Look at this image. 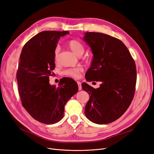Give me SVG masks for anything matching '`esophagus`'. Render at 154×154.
<instances>
[{"label": "esophagus", "mask_w": 154, "mask_h": 154, "mask_svg": "<svg viewBox=\"0 0 154 154\" xmlns=\"http://www.w3.org/2000/svg\"><path fill=\"white\" fill-rule=\"evenodd\" d=\"M78 85V90H81L82 89V83L80 82H77Z\"/></svg>", "instance_id": "34e87169"}]
</instances>
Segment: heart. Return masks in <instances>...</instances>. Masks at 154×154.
<instances>
[{
    "mask_svg": "<svg viewBox=\"0 0 154 154\" xmlns=\"http://www.w3.org/2000/svg\"><path fill=\"white\" fill-rule=\"evenodd\" d=\"M67 46L69 47L71 50L75 53L76 56H81L85 51V47L82 43L76 39H72L67 42ZM59 56V49L57 47L54 51V57L56 62L58 61ZM83 71L82 67H76L66 69L63 71L64 75L69 76L74 78H78L80 76L81 72Z\"/></svg>",
    "mask_w": 154,
    "mask_h": 154,
    "instance_id": "heart-1",
    "label": "heart"
}]
</instances>
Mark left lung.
<instances>
[{
    "label": "left lung",
    "mask_w": 154,
    "mask_h": 154,
    "mask_svg": "<svg viewBox=\"0 0 154 154\" xmlns=\"http://www.w3.org/2000/svg\"><path fill=\"white\" fill-rule=\"evenodd\" d=\"M83 40L94 54L86 80L102 82L96 89L82 84L90 95L85 114L94 123L108 124L119 119L130 106L136 87V65L128 48L118 38L87 32Z\"/></svg>",
    "instance_id": "8db88e82"
}]
</instances>
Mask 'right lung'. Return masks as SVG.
<instances>
[{
    "mask_svg": "<svg viewBox=\"0 0 154 154\" xmlns=\"http://www.w3.org/2000/svg\"><path fill=\"white\" fill-rule=\"evenodd\" d=\"M67 31H44L24 45L16 73L18 91L23 107L42 123L54 124L63 118L64 106L78 91L77 83L69 78L51 85L49 76L55 69L54 53L60 36Z\"/></svg>",
    "mask_w": 154,
    "mask_h": 154,
    "instance_id": "1",
    "label": "right lung"
}]
</instances>
